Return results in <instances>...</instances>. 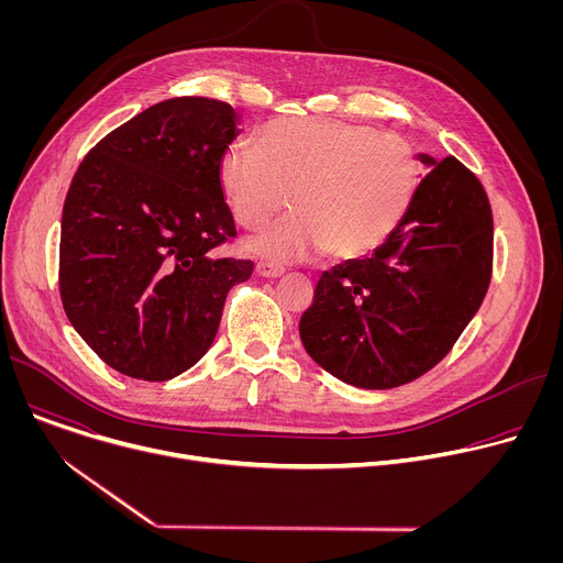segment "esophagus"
Segmentation results:
<instances>
[{
	"label": "esophagus",
	"mask_w": 563,
	"mask_h": 563,
	"mask_svg": "<svg viewBox=\"0 0 563 563\" xmlns=\"http://www.w3.org/2000/svg\"><path fill=\"white\" fill-rule=\"evenodd\" d=\"M256 274H258V276H263V278H278V276H283V274H285V269H283V267H278V265L258 263V265H256Z\"/></svg>",
	"instance_id": "obj_1"
}]
</instances>
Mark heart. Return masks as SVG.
Returning a JSON list of instances; mask_svg holds the SVG:
<instances>
[{
  "label": "heart",
  "instance_id": "b5f03b06",
  "mask_svg": "<svg viewBox=\"0 0 563 563\" xmlns=\"http://www.w3.org/2000/svg\"><path fill=\"white\" fill-rule=\"evenodd\" d=\"M417 148L396 133L332 118H278L258 131V146L233 142L220 157V185L235 220L269 227L254 250L294 263L328 250L361 258L406 220L421 185Z\"/></svg>",
  "mask_w": 563,
  "mask_h": 563
}]
</instances>
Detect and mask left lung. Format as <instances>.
Wrapping results in <instances>:
<instances>
[{
    "instance_id": "obj_1",
    "label": "left lung",
    "mask_w": 563,
    "mask_h": 563,
    "mask_svg": "<svg viewBox=\"0 0 563 563\" xmlns=\"http://www.w3.org/2000/svg\"><path fill=\"white\" fill-rule=\"evenodd\" d=\"M400 227L367 258L320 276L300 316L307 354L365 389L406 385L441 363L486 298L493 209L454 155L432 159Z\"/></svg>"
}]
</instances>
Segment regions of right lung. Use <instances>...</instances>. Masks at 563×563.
I'll list each match as a JSON object with an SVG mask.
<instances>
[{"mask_svg":"<svg viewBox=\"0 0 563 563\" xmlns=\"http://www.w3.org/2000/svg\"><path fill=\"white\" fill-rule=\"evenodd\" d=\"M238 113L211 98L148 107L79 163L62 209L59 298L113 369L169 380L211 347L229 289L252 261L216 258L235 222L220 157Z\"/></svg>","mask_w":563,"mask_h":563,"instance_id":"1","label":"right lung"}]
</instances>
